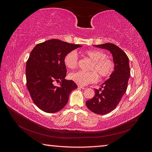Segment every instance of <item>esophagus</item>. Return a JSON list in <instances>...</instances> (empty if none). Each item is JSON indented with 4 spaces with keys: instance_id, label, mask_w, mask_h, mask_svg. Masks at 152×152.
Instances as JSON below:
<instances>
[{
    "instance_id": "obj_1",
    "label": "esophagus",
    "mask_w": 152,
    "mask_h": 152,
    "mask_svg": "<svg viewBox=\"0 0 152 152\" xmlns=\"http://www.w3.org/2000/svg\"><path fill=\"white\" fill-rule=\"evenodd\" d=\"M78 87H79V88L82 89H86V87H84V86H78Z\"/></svg>"
}]
</instances>
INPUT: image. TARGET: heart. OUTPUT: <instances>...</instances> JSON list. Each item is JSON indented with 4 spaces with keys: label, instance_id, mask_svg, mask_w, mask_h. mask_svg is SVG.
<instances>
[{
    "label": "heart",
    "instance_id": "1",
    "mask_svg": "<svg viewBox=\"0 0 152 152\" xmlns=\"http://www.w3.org/2000/svg\"><path fill=\"white\" fill-rule=\"evenodd\" d=\"M84 54L89 58L93 63L89 70L91 71H77L69 75V78L80 86H86L96 82L98 75L102 79H106L111 76L115 68V63L112 58L107 57L104 52L100 50H87ZM79 61V56L76 50L67 53L64 58L65 65L70 69L77 67Z\"/></svg>",
    "mask_w": 152,
    "mask_h": 152
}]
</instances>
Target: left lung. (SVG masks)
<instances>
[{"label": "left lung", "instance_id": "8db88e82", "mask_svg": "<svg viewBox=\"0 0 152 152\" xmlns=\"http://www.w3.org/2000/svg\"><path fill=\"white\" fill-rule=\"evenodd\" d=\"M95 46L111 52L115 63V68L109 79L101 85L102 88L94 89V96L87 101L86 104L91 112L106 115L117 107L126 92L131 73L130 67L127 54L117 45L106 43Z\"/></svg>", "mask_w": 152, "mask_h": 152}]
</instances>
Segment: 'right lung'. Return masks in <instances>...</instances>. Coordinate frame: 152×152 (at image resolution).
Returning <instances> with one entry per match:
<instances>
[{"label":"right lung","instance_id":"obj_1","mask_svg":"<svg viewBox=\"0 0 152 152\" xmlns=\"http://www.w3.org/2000/svg\"><path fill=\"white\" fill-rule=\"evenodd\" d=\"M82 47L79 44L51 39L39 43L31 50L26 61V86L34 103L47 113H55L66 104L72 91L77 86L66 80L65 55ZM60 82L58 86L54 85Z\"/></svg>","mask_w":152,"mask_h":152}]
</instances>
